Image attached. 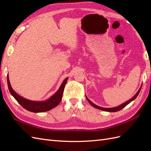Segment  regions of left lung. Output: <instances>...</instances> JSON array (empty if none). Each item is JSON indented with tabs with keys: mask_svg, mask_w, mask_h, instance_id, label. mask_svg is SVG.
<instances>
[{
	"mask_svg": "<svg viewBox=\"0 0 151 151\" xmlns=\"http://www.w3.org/2000/svg\"><path fill=\"white\" fill-rule=\"evenodd\" d=\"M141 88H142V86H140V89H139V91H137V93L134 95V96L132 97L130 99L128 100L127 101H126V102H125V103H123V104L119 105V106H116V107H113V108H103V107H101V106H97L96 104H94L93 102H91V101H90V100L88 99V98L86 96V97L87 100H88V102H89L91 105H92V106H93V107H94V108H96L99 109H101V110L105 111H108V112H116V111L121 110L122 109H123V108L125 107L127 104H129L130 102H132V101H134V100L137 97V96L139 95V93H140V89H141Z\"/></svg>",
	"mask_w": 151,
	"mask_h": 151,
	"instance_id": "1",
	"label": "left lung"
}]
</instances>
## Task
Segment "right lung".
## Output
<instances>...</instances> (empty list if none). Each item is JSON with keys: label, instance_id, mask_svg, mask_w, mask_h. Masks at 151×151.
Masks as SVG:
<instances>
[{"label": "right lung", "instance_id": "add662e5", "mask_svg": "<svg viewBox=\"0 0 151 151\" xmlns=\"http://www.w3.org/2000/svg\"><path fill=\"white\" fill-rule=\"evenodd\" d=\"M67 80L68 77L65 78L64 81L62 82L61 86H60V88H59L57 92L55 93L52 96L47 99L46 101H36L25 99L23 97L21 96L18 94L17 93H16L12 88L9 79V76L7 75L8 88L11 95L24 109H27L28 111L33 113L47 111L48 110H50V109H53V108L56 107L61 101L63 90H64L65 85L67 83Z\"/></svg>", "mask_w": 151, "mask_h": 151}]
</instances>
